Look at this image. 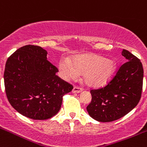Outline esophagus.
<instances>
[{"label":"esophagus","instance_id":"obj_1","mask_svg":"<svg viewBox=\"0 0 147 147\" xmlns=\"http://www.w3.org/2000/svg\"><path fill=\"white\" fill-rule=\"evenodd\" d=\"M82 91H83V89L81 88L78 87V86H75L73 88V89H72V93H75V94H76V93H80Z\"/></svg>","mask_w":147,"mask_h":147}]
</instances>
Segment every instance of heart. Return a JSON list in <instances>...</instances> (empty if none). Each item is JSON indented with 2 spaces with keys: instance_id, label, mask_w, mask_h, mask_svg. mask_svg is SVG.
<instances>
[{
  "instance_id": "b5f03b06",
  "label": "heart",
  "mask_w": 147,
  "mask_h": 147,
  "mask_svg": "<svg viewBox=\"0 0 147 147\" xmlns=\"http://www.w3.org/2000/svg\"><path fill=\"white\" fill-rule=\"evenodd\" d=\"M61 76L67 80L76 79L83 72V79L88 86L99 87L107 84L115 74L116 63L95 54L78 55L72 61L63 57L59 62Z\"/></svg>"
}]
</instances>
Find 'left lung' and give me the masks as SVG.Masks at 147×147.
<instances>
[{
  "instance_id": "1",
  "label": "left lung",
  "mask_w": 147,
  "mask_h": 147,
  "mask_svg": "<svg viewBox=\"0 0 147 147\" xmlns=\"http://www.w3.org/2000/svg\"><path fill=\"white\" fill-rule=\"evenodd\" d=\"M122 55L127 62L120 67L105 87L91 90V102L86 109L90 117L102 123L118 120L136 107L142 96L144 69L140 60L128 51Z\"/></svg>"
}]
</instances>
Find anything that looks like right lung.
I'll list each match as a JSON object with an SVG mask.
<instances>
[{
	"label": "right lung",
	"mask_w": 147,
	"mask_h": 147,
	"mask_svg": "<svg viewBox=\"0 0 147 147\" xmlns=\"http://www.w3.org/2000/svg\"><path fill=\"white\" fill-rule=\"evenodd\" d=\"M47 53L40 46L27 45L5 63L3 78L8 100L19 113L33 120L57 115L63 96L73 88L56 75L58 69L48 61Z\"/></svg>",
	"instance_id": "1"
}]
</instances>
